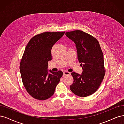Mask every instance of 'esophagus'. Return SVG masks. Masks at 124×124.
I'll use <instances>...</instances> for the list:
<instances>
[{"label":"esophagus","instance_id":"esophagus-1","mask_svg":"<svg viewBox=\"0 0 124 124\" xmlns=\"http://www.w3.org/2000/svg\"><path fill=\"white\" fill-rule=\"evenodd\" d=\"M63 75H69L70 74V73L69 71H63Z\"/></svg>","mask_w":124,"mask_h":124}]
</instances>
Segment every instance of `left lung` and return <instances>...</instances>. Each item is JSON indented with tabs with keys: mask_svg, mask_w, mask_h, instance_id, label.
I'll list each match as a JSON object with an SVG mask.
<instances>
[{
	"mask_svg": "<svg viewBox=\"0 0 124 124\" xmlns=\"http://www.w3.org/2000/svg\"><path fill=\"white\" fill-rule=\"evenodd\" d=\"M65 35L75 43L82 69L81 74L71 73L74 82L70 89L80 97H86L97 90L104 77L103 53L97 39L85 32L75 30Z\"/></svg>",
	"mask_w": 124,
	"mask_h": 124,
	"instance_id": "left-lung-1",
	"label": "left lung"
}]
</instances>
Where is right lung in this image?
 Returning <instances> with one entry per match:
<instances>
[{
  "mask_svg": "<svg viewBox=\"0 0 124 124\" xmlns=\"http://www.w3.org/2000/svg\"><path fill=\"white\" fill-rule=\"evenodd\" d=\"M65 32H46L32 38L25 48L19 70L23 85L32 97L45 100L54 94L63 73L48 70L51 50Z\"/></svg>",
  "mask_w": 124,
  "mask_h": 124,
  "instance_id": "right-lung-1",
  "label": "right lung"
}]
</instances>
